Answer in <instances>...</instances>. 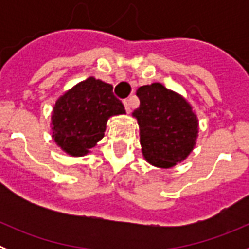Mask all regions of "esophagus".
Returning <instances> with one entry per match:
<instances>
[{
	"mask_svg": "<svg viewBox=\"0 0 249 249\" xmlns=\"http://www.w3.org/2000/svg\"><path fill=\"white\" fill-rule=\"evenodd\" d=\"M123 105H124V109H126L127 113H129L132 109V106H131V98H127V100L123 101Z\"/></svg>",
	"mask_w": 249,
	"mask_h": 249,
	"instance_id": "1",
	"label": "esophagus"
}]
</instances>
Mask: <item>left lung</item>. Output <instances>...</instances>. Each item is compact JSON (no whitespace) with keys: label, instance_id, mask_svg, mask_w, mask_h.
I'll use <instances>...</instances> for the list:
<instances>
[{"label":"left lung","instance_id":"obj_1","mask_svg":"<svg viewBox=\"0 0 249 249\" xmlns=\"http://www.w3.org/2000/svg\"><path fill=\"white\" fill-rule=\"evenodd\" d=\"M137 120L144 160L157 168H172L190 156L197 142L199 122L191 103L162 83L141 86L136 93Z\"/></svg>","mask_w":249,"mask_h":249}]
</instances>
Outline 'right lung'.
<instances>
[{"label": "right lung", "mask_w": 249, "mask_h": 249, "mask_svg": "<svg viewBox=\"0 0 249 249\" xmlns=\"http://www.w3.org/2000/svg\"><path fill=\"white\" fill-rule=\"evenodd\" d=\"M112 89L109 83L89 77L57 98L51 113V133L67 155H89L105 136L109 118L126 114Z\"/></svg>", "instance_id": "right-lung-1"}]
</instances>
